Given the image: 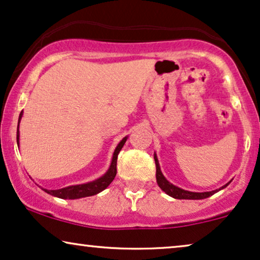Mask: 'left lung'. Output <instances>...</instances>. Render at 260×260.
<instances>
[{
	"mask_svg": "<svg viewBox=\"0 0 260 260\" xmlns=\"http://www.w3.org/2000/svg\"><path fill=\"white\" fill-rule=\"evenodd\" d=\"M154 161H155V169H157V171H155V178H157V183H158L159 188H160L164 192L168 193L169 196L174 197V199H177V200H203V199H207V197L214 195V193L219 191V190L226 188V186L230 184V183H227V184L223 185L222 188L213 190V191H206V192L188 191V190L181 189V188H178V186L174 185L172 183L169 182L168 179L164 177V175L161 174L160 166H159V161H158V158H157V155H155V153H154Z\"/></svg>",
	"mask_w": 260,
	"mask_h": 260,
	"instance_id": "8db88e82",
	"label": "left lung"
}]
</instances>
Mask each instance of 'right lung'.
Instances as JSON below:
<instances>
[{"instance_id":"1","label":"right lung","mask_w":260,"mask_h":260,"mask_svg":"<svg viewBox=\"0 0 260 260\" xmlns=\"http://www.w3.org/2000/svg\"><path fill=\"white\" fill-rule=\"evenodd\" d=\"M22 117V112L19 116V123L20 120ZM19 127H17V132H16V141L19 144ZM127 137H124L122 140L117 144V146L114 151L113 154V159L112 162H110V166L108 169V171L106 172L102 177H100L95 181L85 183V184H78V185H70L67 186V188L63 189H57V190H47V189H43L45 192L50 193L52 196L59 197V199H69V200H76V199H82V197H88V196H94L96 193L101 192L102 190H105L107 186H108L110 183L113 182V179L115 178L116 176V161H117V154L121 151V148L123 147L124 143H126Z\"/></svg>"}]
</instances>
